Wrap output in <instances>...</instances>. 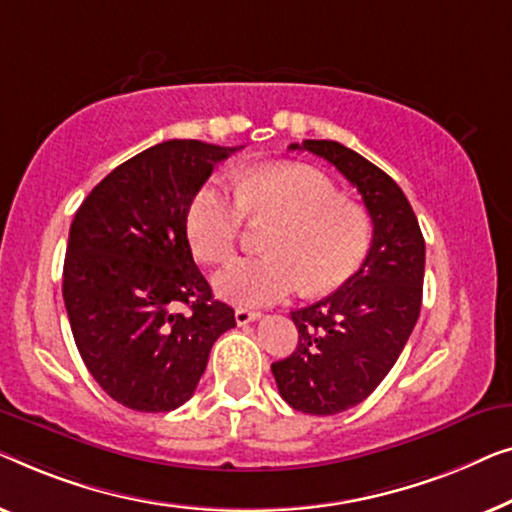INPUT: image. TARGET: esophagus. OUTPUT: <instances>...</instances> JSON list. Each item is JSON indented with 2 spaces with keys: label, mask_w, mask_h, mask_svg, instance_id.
I'll use <instances>...</instances> for the list:
<instances>
[{
  "label": "esophagus",
  "mask_w": 512,
  "mask_h": 512,
  "mask_svg": "<svg viewBox=\"0 0 512 512\" xmlns=\"http://www.w3.org/2000/svg\"><path fill=\"white\" fill-rule=\"evenodd\" d=\"M234 318H236V325H248V322L259 320V313L257 311H250V308L239 306L234 311Z\"/></svg>",
  "instance_id": "1"
}]
</instances>
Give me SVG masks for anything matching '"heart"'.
<instances>
[{
	"mask_svg": "<svg viewBox=\"0 0 512 512\" xmlns=\"http://www.w3.org/2000/svg\"><path fill=\"white\" fill-rule=\"evenodd\" d=\"M276 220L266 257L239 259L215 276L222 297L262 306L343 287L371 248V220L362 208L341 201L336 185L297 164L259 169L241 178L236 192L208 181L187 206L185 229L201 262L225 264L236 255L246 220Z\"/></svg>",
	"mask_w": 512,
	"mask_h": 512,
	"instance_id": "heart-1",
	"label": "heart"
}]
</instances>
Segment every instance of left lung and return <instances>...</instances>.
I'll use <instances>...</instances> for the list:
<instances>
[{"mask_svg": "<svg viewBox=\"0 0 512 512\" xmlns=\"http://www.w3.org/2000/svg\"><path fill=\"white\" fill-rule=\"evenodd\" d=\"M308 150L362 194L373 222L364 264L318 304L292 311L299 343L271 364L278 392L294 410L336 415L362 403L397 362L422 306L424 239L401 187L355 150L308 139Z\"/></svg>", "mask_w": 512, "mask_h": 512, "instance_id": "8db88e82", "label": "left lung"}]
</instances>
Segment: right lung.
<instances>
[{"mask_svg":"<svg viewBox=\"0 0 512 512\" xmlns=\"http://www.w3.org/2000/svg\"><path fill=\"white\" fill-rule=\"evenodd\" d=\"M234 150L157 143L115 167L74 215L62 280L71 334L92 378L122 406H183L213 343L236 327L234 308L213 299L194 264L185 229L194 192Z\"/></svg>","mask_w":512,"mask_h":512,"instance_id":"right-lung-1","label":"right lung"}]
</instances>
